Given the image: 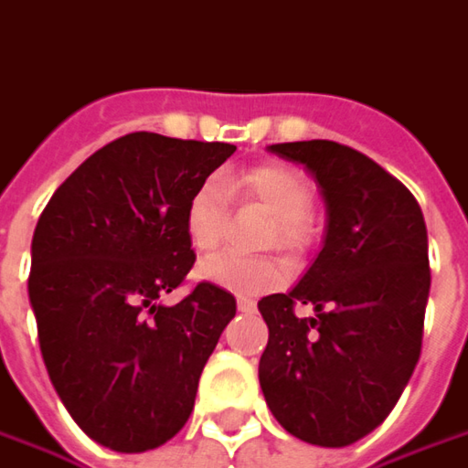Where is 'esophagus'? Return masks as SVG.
<instances>
[{"mask_svg": "<svg viewBox=\"0 0 468 468\" xmlns=\"http://www.w3.org/2000/svg\"><path fill=\"white\" fill-rule=\"evenodd\" d=\"M237 308H239L241 314H252L254 311V301H250V298H237Z\"/></svg>", "mask_w": 468, "mask_h": 468, "instance_id": "1", "label": "esophagus"}]
</instances>
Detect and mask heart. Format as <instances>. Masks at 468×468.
I'll list each match as a JSON object with an SVG mask.
<instances>
[{
	"mask_svg": "<svg viewBox=\"0 0 468 468\" xmlns=\"http://www.w3.org/2000/svg\"><path fill=\"white\" fill-rule=\"evenodd\" d=\"M229 201L252 203L270 216L260 247H277L301 254L314 239V183L298 167L262 163L237 176L206 180L186 203V239L198 254H211L224 239ZM198 275L216 288L237 295H262L285 280V265L277 257L216 254L198 267Z\"/></svg>",
	"mask_w": 468,
	"mask_h": 468,
	"instance_id": "1",
	"label": "heart"
}]
</instances>
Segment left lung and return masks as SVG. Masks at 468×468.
<instances>
[{
	"instance_id": "left-lung-1",
	"label": "left lung",
	"mask_w": 468,
	"mask_h": 468,
	"mask_svg": "<svg viewBox=\"0 0 468 468\" xmlns=\"http://www.w3.org/2000/svg\"><path fill=\"white\" fill-rule=\"evenodd\" d=\"M270 153L314 176L328 224L301 282L257 303L270 328L260 385L290 436L341 449L388 418L420 359L431 290L423 211L346 144L282 142Z\"/></svg>"
}]
</instances>
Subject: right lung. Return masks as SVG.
Instances as JSON below:
<instances>
[{"mask_svg":"<svg viewBox=\"0 0 468 468\" xmlns=\"http://www.w3.org/2000/svg\"><path fill=\"white\" fill-rule=\"evenodd\" d=\"M234 150L132 132L80 163L37 218L27 292L45 367L70 418L106 449L140 453L178 433L237 314L211 282L163 303L196 262L186 203Z\"/></svg>","mask_w":468,"mask_h":468,"instance_id":"obj_1","label":"right lung"}]
</instances>
